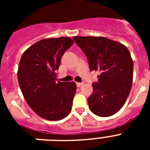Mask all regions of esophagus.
Here are the masks:
<instances>
[{
  "mask_svg": "<svg viewBox=\"0 0 150 150\" xmlns=\"http://www.w3.org/2000/svg\"><path fill=\"white\" fill-rule=\"evenodd\" d=\"M84 84V82H77L76 83V85H77V86H82V85Z\"/></svg>",
  "mask_w": 150,
  "mask_h": 150,
  "instance_id": "34e87169",
  "label": "esophagus"
}]
</instances>
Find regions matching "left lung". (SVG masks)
<instances>
[{
    "label": "left lung",
    "instance_id": "left-lung-1",
    "mask_svg": "<svg viewBox=\"0 0 150 150\" xmlns=\"http://www.w3.org/2000/svg\"><path fill=\"white\" fill-rule=\"evenodd\" d=\"M73 39L86 54L89 70L100 72L88 98L89 109L100 117L116 114L125 104L132 85L133 61L130 52L123 44L103 36Z\"/></svg>",
    "mask_w": 150,
    "mask_h": 150
}]
</instances>
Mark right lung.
Instances as JSON below:
<instances>
[{
    "label": "right lung",
    "instance_id": "right-lung-1",
    "mask_svg": "<svg viewBox=\"0 0 150 150\" xmlns=\"http://www.w3.org/2000/svg\"><path fill=\"white\" fill-rule=\"evenodd\" d=\"M74 41L68 37L43 39L23 53L18 69L20 89L39 116L59 121L68 116L76 93L75 82H57L61 57Z\"/></svg>",
    "mask_w": 150,
    "mask_h": 150
}]
</instances>
